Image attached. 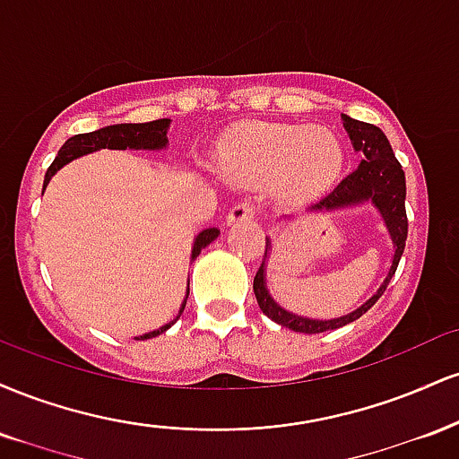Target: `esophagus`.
<instances>
[{
	"label": "esophagus",
	"instance_id": "34e87169",
	"mask_svg": "<svg viewBox=\"0 0 459 459\" xmlns=\"http://www.w3.org/2000/svg\"><path fill=\"white\" fill-rule=\"evenodd\" d=\"M255 215H256L255 204L247 203V200H241V203H237L235 207H230L229 215H226V222H229V224L244 222V220H252Z\"/></svg>",
	"mask_w": 459,
	"mask_h": 459
}]
</instances>
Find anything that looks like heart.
<instances>
[{"instance_id":"1","label":"heart","mask_w":459,"mask_h":459,"mask_svg":"<svg viewBox=\"0 0 459 459\" xmlns=\"http://www.w3.org/2000/svg\"><path fill=\"white\" fill-rule=\"evenodd\" d=\"M343 144L324 125H246L224 142L220 161L237 181H265L284 200L325 192L343 170Z\"/></svg>"}]
</instances>
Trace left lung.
<instances>
[{
	"label": "left lung",
	"mask_w": 459,
	"mask_h": 459,
	"mask_svg": "<svg viewBox=\"0 0 459 459\" xmlns=\"http://www.w3.org/2000/svg\"><path fill=\"white\" fill-rule=\"evenodd\" d=\"M343 127L350 134L354 151L362 155L360 166L356 168L351 175H347L343 181L339 183L328 196H324L317 204L310 207V212H334V209H345L354 207V204H362L367 200H371L373 207L380 212L386 224L388 233H391L394 255H393V265L388 270L386 278L380 284L376 293L367 299L362 307L351 310L350 315L336 319H308L299 317V315L289 313L282 307H278L273 302V298L267 291L265 282V259L270 255V239L265 241V259H263L259 272L255 276V296L259 302V308L267 315L272 321L284 325V328L293 332H304V334H319L325 330H336L343 328V325L351 324L358 317L367 313L377 299L382 298V293L386 291L388 282H391L393 273L397 272L399 259L403 255L405 239H408V215H405V175L402 170V163L397 161L394 152L391 149V142L380 127L376 125L362 123V120L350 118L343 114Z\"/></svg>",
	"instance_id": "8db88e82"
}]
</instances>
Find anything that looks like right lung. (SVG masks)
<instances>
[{
  "instance_id": "1",
  "label": "right lung",
  "mask_w": 459,
  "mask_h": 459,
  "mask_svg": "<svg viewBox=\"0 0 459 459\" xmlns=\"http://www.w3.org/2000/svg\"><path fill=\"white\" fill-rule=\"evenodd\" d=\"M168 127H170V120L160 118V120H151V123L109 125V127L91 131V134L73 135V138H68L65 142V146H62V149L57 151V157L54 160V163H51V166L47 168L43 192H45L47 183L51 181V177H54L62 166H66L68 161L77 160V157L88 155V152L101 151V149H118V151H125V149L160 151V149H166V144H168V135H166L168 134ZM218 235H220L218 229L200 230V233L196 235V241H194V247H192V261L196 259L203 247H207L213 239H218ZM187 296H189V282H187V293H186V298H183L181 308H178L177 319L181 317L183 308H186ZM177 319H172L170 324L161 325V328H157V330H152V332H146V334H142V336H135V341L152 339V336L161 334V332H166L168 328H170V325H175Z\"/></svg>"
}]
</instances>
